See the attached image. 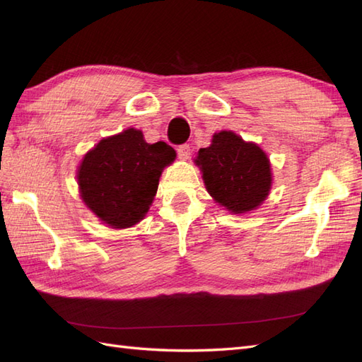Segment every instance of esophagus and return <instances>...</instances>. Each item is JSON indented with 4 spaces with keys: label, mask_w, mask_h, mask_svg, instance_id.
<instances>
[{
    "label": "esophagus",
    "mask_w": 362,
    "mask_h": 362,
    "mask_svg": "<svg viewBox=\"0 0 362 362\" xmlns=\"http://www.w3.org/2000/svg\"><path fill=\"white\" fill-rule=\"evenodd\" d=\"M177 152H178V157L181 160H187L190 157V154H192V149H190V146L187 144H184V145H180L177 148Z\"/></svg>",
    "instance_id": "1"
}]
</instances>
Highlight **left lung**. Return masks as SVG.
<instances>
[{
    "label": "left lung",
    "mask_w": 362,
    "mask_h": 362,
    "mask_svg": "<svg viewBox=\"0 0 362 362\" xmlns=\"http://www.w3.org/2000/svg\"><path fill=\"white\" fill-rule=\"evenodd\" d=\"M194 163L208 193L234 214L255 210L270 192L272 170L266 152L233 131L216 133L211 145L199 149Z\"/></svg>",
    "instance_id": "8db88e82"
}]
</instances>
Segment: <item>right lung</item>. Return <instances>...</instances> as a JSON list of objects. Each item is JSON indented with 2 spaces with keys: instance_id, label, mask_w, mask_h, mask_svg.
Listing matches in <instances>:
<instances>
[{
  "instance_id": "right-lung-1",
  "label": "right lung",
  "mask_w": 362,
  "mask_h": 362,
  "mask_svg": "<svg viewBox=\"0 0 362 362\" xmlns=\"http://www.w3.org/2000/svg\"><path fill=\"white\" fill-rule=\"evenodd\" d=\"M175 157L172 146L146 144L136 128L103 139L84 156L76 173L81 199L108 226H133L148 213L161 172Z\"/></svg>"
}]
</instances>
